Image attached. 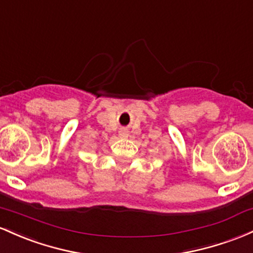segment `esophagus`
<instances>
[{"mask_svg": "<svg viewBox=\"0 0 253 253\" xmlns=\"http://www.w3.org/2000/svg\"><path fill=\"white\" fill-rule=\"evenodd\" d=\"M129 136V131L126 129H121L119 130V137L121 138H126Z\"/></svg>", "mask_w": 253, "mask_h": 253, "instance_id": "1", "label": "esophagus"}]
</instances>
